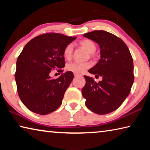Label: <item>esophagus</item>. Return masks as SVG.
Instances as JSON below:
<instances>
[{"instance_id":"obj_1","label":"esophagus","mask_w":150,"mask_h":150,"mask_svg":"<svg viewBox=\"0 0 150 150\" xmlns=\"http://www.w3.org/2000/svg\"><path fill=\"white\" fill-rule=\"evenodd\" d=\"M74 76L76 77H79V76H81L79 74H77V73H74Z\"/></svg>"}]
</instances>
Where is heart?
I'll return each mask as SVG.
<instances>
[{
  "instance_id": "obj_1",
  "label": "heart",
  "mask_w": 150,
  "mask_h": 150,
  "mask_svg": "<svg viewBox=\"0 0 150 150\" xmlns=\"http://www.w3.org/2000/svg\"><path fill=\"white\" fill-rule=\"evenodd\" d=\"M80 45L83 48L89 52L90 54H93L96 51V45L95 43L90 40H83L80 42ZM73 52V45L72 44H69L65 46L63 52V55L66 59H69L71 58ZM91 66L89 62H73L67 65V69L69 71L73 72L75 73H83Z\"/></svg>"
}]
</instances>
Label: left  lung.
I'll return each instance as SVG.
<instances>
[{"instance_id":"left-lung-1","label":"left lung","mask_w":150,"mask_h":150,"mask_svg":"<svg viewBox=\"0 0 150 150\" xmlns=\"http://www.w3.org/2000/svg\"><path fill=\"white\" fill-rule=\"evenodd\" d=\"M83 35L99 45L100 59L88 72L103 79L96 83L85 75L82 95L90 110L106 115L116 110L130 92L134 80L133 59L125 43L110 32L95 30Z\"/></svg>"}]
</instances>
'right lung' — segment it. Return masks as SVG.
I'll list each match as a JSON object with an SVG mask.
<instances>
[{"label": "right lung", "mask_w": 150, "mask_h": 150, "mask_svg": "<svg viewBox=\"0 0 150 150\" xmlns=\"http://www.w3.org/2000/svg\"><path fill=\"white\" fill-rule=\"evenodd\" d=\"M76 38L59 33H45L30 40L20 53L15 73L17 91L22 103L33 112L47 115L62 105L74 75L67 71L52 79L50 74L52 70L63 71V50Z\"/></svg>", "instance_id": "right-lung-1"}]
</instances>
